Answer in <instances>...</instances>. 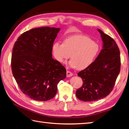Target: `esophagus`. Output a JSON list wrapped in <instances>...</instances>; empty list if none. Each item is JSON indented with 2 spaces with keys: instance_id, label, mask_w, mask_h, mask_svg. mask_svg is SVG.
Wrapping results in <instances>:
<instances>
[{
  "instance_id": "esophagus-1",
  "label": "esophagus",
  "mask_w": 129,
  "mask_h": 129,
  "mask_svg": "<svg viewBox=\"0 0 129 129\" xmlns=\"http://www.w3.org/2000/svg\"><path fill=\"white\" fill-rule=\"evenodd\" d=\"M73 75V74L71 72L68 71V70L67 71V77H70Z\"/></svg>"
}]
</instances>
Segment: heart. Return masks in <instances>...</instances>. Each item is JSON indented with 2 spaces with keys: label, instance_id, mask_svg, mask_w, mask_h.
I'll use <instances>...</instances> for the list:
<instances>
[{
  "label": "heart",
  "instance_id": "b5f03b06",
  "mask_svg": "<svg viewBox=\"0 0 129 129\" xmlns=\"http://www.w3.org/2000/svg\"><path fill=\"white\" fill-rule=\"evenodd\" d=\"M99 44L89 37L75 35L66 38L63 43L55 42L52 50L55 59L64 63L70 57L69 65L73 68L83 70L89 67L100 52Z\"/></svg>",
  "mask_w": 129,
  "mask_h": 129
}]
</instances>
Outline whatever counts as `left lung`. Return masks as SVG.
Here are the masks:
<instances>
[{"mask_svg": "<svg viewBox=\"0 0 129 129\" xmlns=\"http://www.w3.org/2000/svg\"><path fill=\"white\" fill-rule=\"evenodd\" d=\"M103 48L93 62L77 74L83 85L76 92L81 101L91 102L107 97L112 91L120 70V56L118 45L100 29Z\"/></svg>", "mask_w": 129, "mask_h": 129, "instance_id": "obj_1", "label": "left lung"}]
</instances>
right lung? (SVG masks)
I'll return each mask as SVG.
<instances>
[{"instance_id": "1", "label": "right lung", "mask_w": 129, "mask_h": 129, "mask_svg": "<svg viewBox=\"0 0 129 129\" xmlns=\"http://www.w3.org/2000/svg\"><path fill=\"white\" fill-rule=\"evenodd\" d=\"M60 29L33 28L23 33L15 43L12 73L21 91L35 101L53 98L58 83L67 75L64 66L52 58L53 44Z\"/></svg>"}]
</instances>
